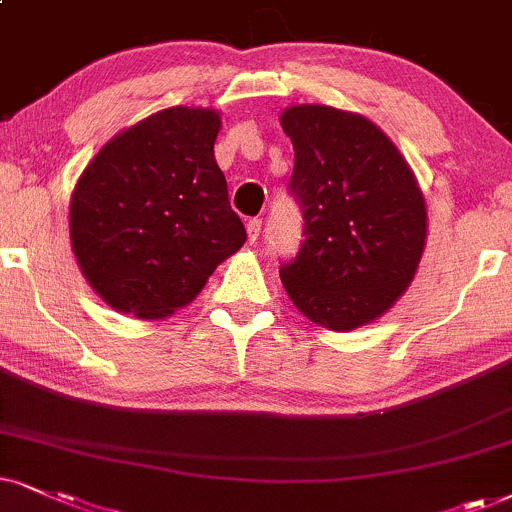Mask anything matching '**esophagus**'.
I'll list each match as a JSON object with an SVG mask.
<instances>
[{"instance_id": "esophagus-1", "label": "esophagus", "mask_w": 512, "mask_h": 512, "mask_svg": "<svg viewBox=\"0 0 512 512\" xmlns=\"http://www.w3.org/2000/svg\"><path fill=\"white\" fill-rule=\"evenodd\" d=\"M260 231H262V219H250L248 222V241L255 243L257 238H260Z\"/></svg>"}]
</instances>
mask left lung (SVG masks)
Segmentation results:
<instances>
[{
    "label": "left lung",
    "instance_id": "left-lung-1",
    "mask_svg": "<svg viewBox=\"0 0 512 512\" xmlns=\"http://www.w3.org/2000/svg\"><path fill=\"white\" fill-rule=\"evenodd\" d=\"M288 191L302 208L304 243L281 267L300 312L328 331H354L383 316L416 276L428 212L416 174L364 115L290 106Z\"/></svg>",
    "mask_w": 512,
    "mask_h": 512
}]
</instances>
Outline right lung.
<instances>
[{
	"label": "right lung",
	"instance_id": "1",
	"mask_svg": "<svg viewBox=\"0 0 512 512\" xmlns=\"http://www.w3.org/2000/svg\"><path fill=\"white\" fill-rule=\"evenodd\" d=\"M219 127L210 108H165L115 134L77 179L70 245L118 312L172 316L245 243L215 160Z\"/></svg>",
	"mask_w": 512,
	"mask_h": 512
}]
</instances>
